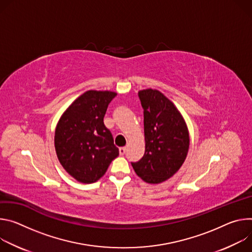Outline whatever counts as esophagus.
<instances>
[{
	"mask_svg": "<svg viewBox=\"0 0 252 252\" xmlns=\"http://www.w3.org/2000/svg\"><path fill=\"white\" fill-rule=\"evenodd\" d=\"M125 152H126V147H121V148L119 149V153H120V155H124V154H125Z\"/></svg>",
	"mask_w": 252,
	"mask_h": 252,
	"instance_id": "1",
	"label": "esophagus"
}]
</instances>
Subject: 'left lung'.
Listing matches in <instances>:
<instances>
[{
	"label": "left lung",
	"mask_w": 252,
	"mask_h": 252,
	"mask_svg": "<svg viewBox=\"0 0 252 252\" xmlns=\"http://www.w3.org/2000/svg\"><path fill=\"white\" fill-rule=\"evenodd\" d=\"M138 96L144 110L145 153L131 164L139 177L157 184L172 177L182 166L189 133L180 112L160 91L141 90Z\"/></svg>",
	"instance_id": "1"
}]
</instances>
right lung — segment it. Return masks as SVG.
I'll use <instances>...</instances> for the list:
<instances>
[{"instance_id": "1", "label": "right lung", "mask_w": 252, "mask_h": 252, "mask_svg": "<svg viewBox=\"0 0 252 252\" xmlns=\"http://www.w3.org/2000/svg\"><path fill=\"white\" fill-rule=\"evenodd\" d=\"M117 95L90 90L64 112L55 131V149L64 169L82 183H93L119 155L113 136L104 125L109 103Z\"/></svg>"}]
</instances>
